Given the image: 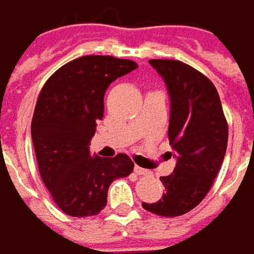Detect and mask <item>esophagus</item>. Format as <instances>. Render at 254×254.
<instances>
[{"instance_id": "obj_1", "label": "esophagus", "mask_w": 254, "mask_h": 254, "mask_svg": "<svg viewBox=\"0 0 254 254\" xmlns=\"http://www.w3.org/2000/svg\"><path fill=\"white\" fill-rule=\"evenodd\" d=\"M133 172L136 174H139V176H147V174H150L148 170H145V169H142V167H138V166H135Z\"/></svg>"}]
</instances>
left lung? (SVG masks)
Returning <instances> with one entry per match:
<instances>
[{
  "instance_id": "1",
  "label": "left lung",
  "mask_w": 254,
  "mask_h": 254,
  "mask_svg": "<svg viewBox=\"0 0 254 254\" xmlns=\"http://www.w3.org/2000/svg\"><path fill=\"white\" fill-rule=\"evenodd\" d=\"M170 96L169 141L176 167L160 177L163 197L142 206L160 217H180L197 206L217 177L228 141V125L212 81L185 62L150 59Z\"/></svg>"
}]
</instances>
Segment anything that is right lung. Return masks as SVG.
I'll return each instance as SVG.
<instances>
[{"label": "right lung", "mask_w": 254, "mask_h": 254, "mask_svg": "<svg viewBox=\"0 0 254 254\" xmlns=\"http://www.w3.org/2000/svg\"><path fill=\"white\" fill-rule=\"evenodd\" d=\"M135 68L129 59L81 57L54 72L39 94L32 119L36 160L45 186L66 215H97L112 182L133 170L127 154L91 155L90 141L103 118L107 87Z\"/></svg>", "instance_id": "obj_1"}]
</instances>
